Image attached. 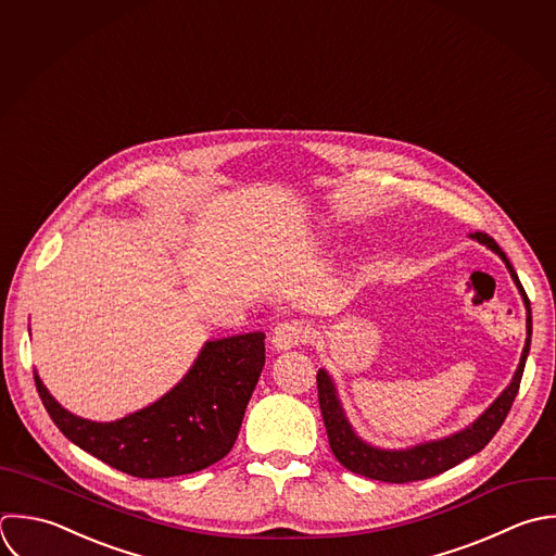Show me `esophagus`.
Segmentation results:
<instances>
[{
  "label": "esophagus",
  "mask_w": 556,
  "mask_h": 556,
  "mask_svg": "<svg viewBox=\"0 0 556 556\" xmlns=\"http://www.w3.org/2000/svg\"><path fill=\"white\" fill-rule=\"evenodd\" d=\"M303 340H305V329L294 320H283L273 329L270 346H273V351L279 353V351L296 349Z\"/></svg>",
  "instance_id": "34e87169"
}]
</instances>
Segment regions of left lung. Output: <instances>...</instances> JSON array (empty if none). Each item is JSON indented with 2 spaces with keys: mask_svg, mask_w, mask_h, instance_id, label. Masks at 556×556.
I'll return each instance as SVG.
<instances>
[{
  "mask_svg": "<svg viewBox=\"0 0 556 556\" xmlns=\"http://www.w3.org/2000/svg\"><path fill=\"white\" fill-rule=\"evenodd\" d=\"M470 238L477 240L479 244H485L490 251H494L505 262V266L525 301V307H527V342H525L522 357H520L518 370L514 372L511 383L470 427L455 431L446 438L420 442V444L407 446V448H381V446L368 444L366 440H362L357 435V431L353 429V425L342 407L333 377L325 368H320L316 375V381H318V401H320V412H323V420H325L327 435H329V446H331L336 459L346 470L368 477V479H375V481H383V483H409V481L431 479L435 475H442V472L455 468L457 464L466 462L468 457L481 453L490 444V440L496 435V431L503 427V422L518 396L527 357L531 351V336H533L531 301H529L511 262L507 260L503 249L496 244V240L490 238L488 233H470Z\"/></svg>",
  "mask_w": 556,
  "mask_h": 556,
  "instance_id": "obj_1",
  "label": "left lung"
}]
</instances>
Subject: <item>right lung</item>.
<instances>
[{"label": "right lung", "mask_w": 556, "mask_h": 556, "mask_svg": "<svg viewBox=\"0 0 556 556\" xmlns=\"http://www.w3.org/2000/svg\"><path fill=\"white\" fill-rule=\"evenodd\" d=\"M262 331L207 340L190 370L155 403L112 422L64 409L34 370L38 396L66 440L138 479H168L220 462L236 444L262 375Z\"/></svg>", "instance_id": "obj_1"}]
</instances>
